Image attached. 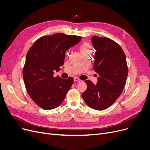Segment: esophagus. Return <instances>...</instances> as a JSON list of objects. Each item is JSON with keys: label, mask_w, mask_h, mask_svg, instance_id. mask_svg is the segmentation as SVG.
<instances>
[{"label": "esophagus", "mask_w": 150, "mask_h": 150, "mask_svg": "<svg viewBox=\"0 0 150 150\" xmlns=\"http://www.w3.org/2000/svg\"><path fill=\"white\" fill-rule=\"evenodd\" d=\"M74 81H76V82H80L81 81L80 79H79V78H77V77H75L74 78Z\"/></svg>", "instance_id": "1"}]
</instances>
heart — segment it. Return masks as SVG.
<instances>
[{
	"label": "heart",
	"instance_id": "1",
	"mask_svg": "<svg viewBox=\"0 0 150 150\" xmlns=\"http://www.w3.org/2000/svg\"><path fill=\"white\" fill-rule=\"evenodd\" d=\"M80 50L81 52L91 50V47L89 44L87 42H84L80 45Z\"/></svg>",
	"mask_w": 150,
	"mask_h": 150
}]
</instances>
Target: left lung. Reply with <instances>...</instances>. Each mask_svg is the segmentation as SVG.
<instances>
[{"mask_svg":"<svg viewBox=\"0 0 150 150\" xmlns=\"http://www.w3.org/2000/svg\"><path fill=\"white\" fill-rule=\"evenodd\" d=\"M96 50L93 69L98 75L95 85L90 80L82 97L89 107L102 111L111 106L120 97L126 84L128 68L122 47L111 39L92 38Z\"/></svg>","mask_w":150,"mask_h":150,"instance_id":"1","label":"left lung"}]
</instances>
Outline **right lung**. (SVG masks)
Returning <instances> with one entry per match:
<instances>
[{"label": "right lung", "mask_w": 150, "mask_h": 150, "mask_svg": "<svg viewBox=\"0 0 150 150\" xmlns=\"http://www.w3.org/2000/svg\"><path fill=\"white\" fill-rule=\"evenodd\" d=\"M82 37L57 33L42 36L28 50L23 68V79L30 98L43 109L59 106L74 83L69 77L64 80L54 76V70L64 64L65 53L79 42Z\"/></svg>", "instance_id": "right-lung-1"}]
</instances>
